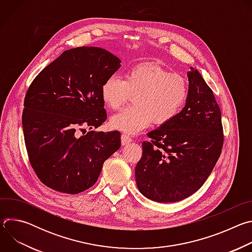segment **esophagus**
I'll use <instances>...</instances> for the list:
<instances>
[{
	"instance_id": "34e87169",
	"label": "esophagus",
	"mask_w": 252,
	"mask_h": 252,
	"mask_svg": "<svg viewBox=\"0 0 252 252\" xmlns=\"http://www.w3.org/2000/svg\"><path fill=\"white\" fill-rule=\"evenodd\" d=\"M121 139H122V145H123V146L128 145V143L131 141V137H130L129 135H127V134H125V133L122 134Z\"/></svg>"
}]
</instances>
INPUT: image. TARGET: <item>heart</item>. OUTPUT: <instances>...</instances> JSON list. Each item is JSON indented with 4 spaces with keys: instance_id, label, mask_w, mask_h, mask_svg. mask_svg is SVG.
I'll return each instance as SVG.
<instances>
[{
    "instance_id": "b5f03b06",
    "label": "heart",
    "mask_w": 252,
    "mask_h": 252,
    "mask_svg": "<svg viewBox=\"0 0 252 252\" xmlns=\"http://www.w3.org/2000/svg\"><path fill=\"white\" fill-rule=\"evenodd\" d=\"M103 102L119 110L130 97L134 105L111 118V126L127 134H136L154 121L163 125L183 110L189 96L188 81L181 75L153 63H142L128 69L125 79L107 78L100 87Z\"/></svg>"
}]
</instances>
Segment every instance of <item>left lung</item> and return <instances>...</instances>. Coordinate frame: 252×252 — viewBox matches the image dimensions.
Segmentation results:
<instances>
[{
  "label": "left lung",
  "instance_id": "8db88e82",
  "mask_svg": "<svg viewBox=\"0 0 252 252\" xmlns=\"http://www.w3.org/2000/svg\"><path fill=\"white\" fill-rule=\"evenodd\" d=\"M189 96L182 112L148 133L135 166L141 194L158 202L181 201L205 183L223 146L221 112L199 71H188Z\"/></svg>",
  "mask_w": 252,
  "mask_h": 252
}]
</instances>
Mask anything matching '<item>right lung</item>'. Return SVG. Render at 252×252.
I'll return each instance as SVG.
<instances>
[{
	"label": "right lung",
	"mask_w": 252,
	"mask_h": 252,
	"mask_svg": "<svg viewBox=\"0 0 252 252\" xmlns=\"http://www.w3.org/2000/svg\"><path fill=\"white\" fill-rule=\"evenodd\" d=\"M106 50L64 51L34 78L25 97L22 123L29 159L48 188L69 194L93 187L104 160L121 148V133L96 128L106 120L102 83L121 66Z\"/></svg>",
	"instance_id": "add662e5"
}]
</instances>
